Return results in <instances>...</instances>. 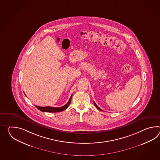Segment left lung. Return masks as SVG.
Segmentation results:
<instances>
[{"mask_svg":"<svg viewBox=\"0 0 160 160\" xmlns=\"http://www.w3.org/2000/svg\"><path fill=\"white\" fill-rule=\"evenodd\" d=\"M93 103H94V104H95V106H96V108H98V110H100V111H102V110H101V109H100V108H99V107L98 106H97V105H96V103H95V102H93Z\"/></svg>","mask_w":160,"mask_h":160,"instance_id":"left-lung-1","label":"left lung"}]
</instances>
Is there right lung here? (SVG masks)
<instances>
[{
  "instance_id": "right-lung-1",
  "label": "right lung",
  "mask_w": 160,
  "mask_h": 160,
  "mask_svg": "<svg viewBox=\"0 0 160 160\" xmlns=\"http://www.w3.org/2000/svg\"><path fill=\"white\" fill-rule=\"evenodd\" d=\"M72 95L70 99L69 100V101L68 102V103L64 105V106L61 107H39L36 106V107L39 110L43 111V112H61L62 111L65 110V109H67L68 107L69 106V105L70 104L71 102Z\"/></svg>"
}]
</instances>
